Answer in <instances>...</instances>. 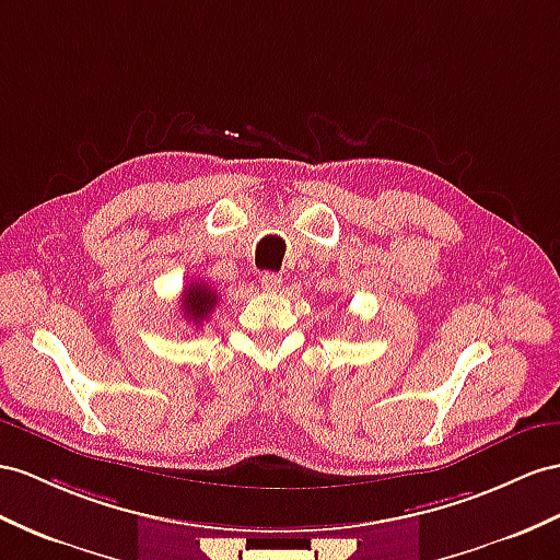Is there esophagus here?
Listing matches in <instances>:
<instances>
[{
  "instance_id": "obj_1",
  "label": "esophagus",
  "mask_w": 560,
  "mask_h": 560,
  "mask_svg": "<svg viewBox=\"0 0 560 560\" xmlns=\"http://www.w3.org/2000/svg\"><path fill=\"white\" fill-rule=\"evenodd\" d=\"M281 283H283V279L279 275H275V271H265V275L260 277V285H262L265 291H269V293L279 291Z\"/></svg>"
}]
</instances>
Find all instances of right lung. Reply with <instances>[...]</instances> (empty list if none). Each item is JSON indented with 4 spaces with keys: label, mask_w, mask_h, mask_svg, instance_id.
<instances>
[{
    "label": "right lung",
    "mask_w": 560,
    "mask_h": 560,
    "mask_svg": "<svg viewBox=\"0 0 560 560\" xmlns=\"http://www.w3.org/2000/svg\"><path fill=\"white\" fill-rule=\"evenodd\" d=\"M218 291L208 285L206 281H196L184 285V293H182V314L186 322H194L196 326L203 324L214 305H218Z\"/></svg>",
    "instance_id": "1"
}]
</instances>
